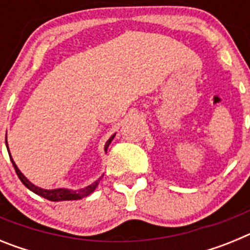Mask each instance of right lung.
Returning a JSON list of instances; mask_svg holds the SVG:
<instances>
[{
  "label": "right lung",
  "mask_w": 250,
  "mask_h": 250,
  "mask_svg": "<svg viewBox=\"0 0 250 250\" xmlns=\"http://www.w3.org/2000/svg\"><path fill=\"white\" fill-rule=\"evenodd\" d=\"M114 138H115V135H112L109 140L106 141L105 151H107V147H109L110 143H111L112 139ZM6 146H7V150H8L7 140H6ZM10 159H11V161H12V165H13V167H15V171H16L17 176H19L20 180L23 183V185H25L26 188H28L31 191H34L35 194H37V195H40V196H42V198H45V199H47V200H51V202H61V200H77V199H81V198H83V196L90 195V194H91L92 191L96 189V187L99 185V182H100V179H101L100 178L99 180H96L94 184L83 188V189H80V190H68V189H54V190H46V189H41V188L36 187V185H34L32 183L28 182L27 179L25 178V175H23L21 171H20L19 167H17V165L15 164L13 159L11 158V154H10Z\"/></svg>",
  "instance_id": "right-lung-1"
}]
</instances>
